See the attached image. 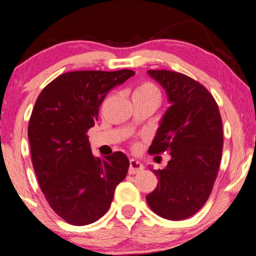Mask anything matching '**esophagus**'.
Instances as JSON below:
<instances>
[{"label": "esophagus", "mask_w": 256, "mask_h": 256, "mask_svg": "<svg viewBox=\"0 0 256 256\" xmlns=\"http://www.w3.org/2000/svg\"><path fill=\"white\" fill-rule=\"evenodd\" d=\"M144 170V164L140 162H138L136 159L130 160V167H128V172L130 174H136V172H141Z\"/></svg>", "instance_id": "34e87169"}]
</instances>
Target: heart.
Masks as SVG:
<instances>
[{
	"label": "heart",
	"mask_w": 256,
	"mask_h": 256,
	"mask_svg": "<svg viewBox=\"0 0 256 256\" xmlns=\"http://www.w3.org/2000/svg\"><path fill=\"white\" fill-rule=\"evenodd\" d=\"M133 97L138 98H151L156 97L160 99V92L158 86L154 84L152 82H142L138 84L133 92Z\"/></svg>",
	"instance_id": "obj_1"
}]
</instances>
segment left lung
<instances>
[{
  "instance_id": "1",
  "label": "left lung",
  "mask_w": 256,
  "mask_h": 256,
  "mask_svg": "<svg viewBox=\"0 0 256 256\" xmlns=\"http://www.w3.org/2000/svg\"><path fill=\"white\" fill-rule=\"evenodd\" d=\"M148 74L170 104L149 154L167 151L170 160L164 170H152L159 183L146 202L162 218L183 220L204 206L214 188L224 146L222 116L212 94L192 78L167 70Z\"/></svg>"
}]
</instances>
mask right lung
I'll list each match as a JSON object with an SVG mask.
<instances>
[{"mask_svg":"<svg viewBox=\"0 0 256 256\" xmlns=\"http://www.w3.org/2000/svg\"><path fill=\"white\" fill-rule=\"evenodd\" d=\"M133 76L132 70L64 73L42 89L34 106L28 138L38 183L52 209L74 226L102 218L128 174L126 156L116 151L94 157L86 132L106 94Z\"/></svg>","mask_w":256,"mask_h":256,"instance_id":"right-lung-1","label":"right lung"}]
</instances>
